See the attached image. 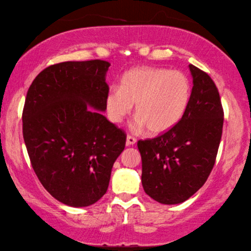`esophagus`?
Here are the masks:
<instances>
[{
    "instance_id": "obj_1",
    "label": "esophagus",
    "mask_w": 251,
    "mask_h": 251,
    "mask_svg": "<svg viewBox=\"0 0 251 251\" xmlns=\"http://www.w3.org/2000/svg\"><path fill=\"white\" fill-rule=\"evenodd\" d=\"M135 143H136V138L134 137V136H131V135H127V138H126V145H127V146H131V145H134Z\"/></svg>"
}]
</instances>
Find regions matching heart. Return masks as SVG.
Returning <instances> with one entry per match:
<instances>
[{
	"instance_id": "b5f03b06",
	"label": "heart",
	"mask_w": 251,
	"mask_h": 251,
	"mask_svg": "<svg viewBox=\"0 0 251 251\" xmlns=\"http://www.w3.org/2000/svg\"><path fill=\"white\" fill-rule=\"evenodd\" d=\"M192 96V84L180 71L151 66L130 69L123 75L120 87H110L105 106L108 118L120 124L136 105L137 121L134 128L147 127L158 135L173 128L179 122Z\"/></svg>"
}]
</instances>
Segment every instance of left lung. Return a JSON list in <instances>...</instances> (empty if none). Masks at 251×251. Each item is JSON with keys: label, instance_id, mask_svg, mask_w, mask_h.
<instances>
[{"label": "left lung", "instance_id": "8db88e82", "mask_svg": "<svg viewBox=\"0 0 251 251\" xmlns=\"http://www.w3.org/2000/svg\"><path fill=\"white\" fill-rule=\"evenodd\" d=\"M193 90L186 113L155 138L138 141L142 184L154 201H185L205 184L222 139L224 109L218 88L206 72L189 64Z\"/></svg>", "mask_w": 251, "mask_h": 251}]
</instances>
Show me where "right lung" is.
Segmentation results:
<instances>
[{"instance_id": "add662e5", "label": "right lung", "mask_w": 251, "mask_h": 251, "mask_svg": "<svg viewBox=\"0 0 251 251\" xmlns=\"http://www.w3.org/2000/svg\"><path fill=\"white\" fill-rule=\"evenodd\" d=\"M110 64L101 59L46 67L29 86L22 114L32 167L44 188L65 205H93L107 192L126 133L103 114Z\"/></svg>"}]
</instances>
